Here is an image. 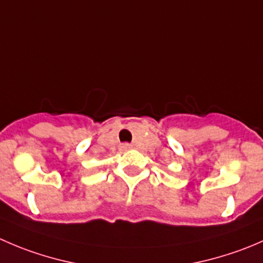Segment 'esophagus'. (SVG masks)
Instances as JSON below:
<instances>
[{
    "instance_id": "esophagus-1",
    "label": "esophagus",
    "mask_w": 263,
    "mask_h": 263,
    "mask_svg": "<svg viewBox=\"0 0 263 263\" xmlns=\"http://www.w3.org/2000/svg\"><path fill=\"white\" fill-rule=\"evenodd\" d=\"M131 147H132V145H129V144H122L121 145L122 150H128V148H131Z\"/></svg>"
}]
</instances>
